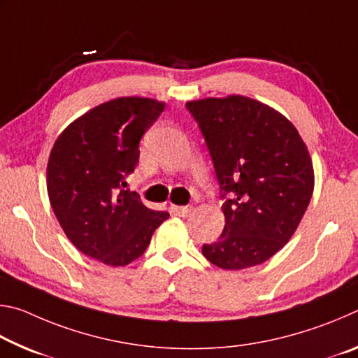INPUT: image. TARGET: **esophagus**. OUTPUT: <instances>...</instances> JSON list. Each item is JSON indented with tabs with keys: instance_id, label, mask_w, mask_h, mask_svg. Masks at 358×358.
Here are the masks:
<instances>
[{
	"instance_id": "34e87169",
	"label": "esophagus",
	"mask_w": 358,
	"mask_h": 358,
	"mask_svg": "<svg viewBox=\"0 0 358 358\" xmlns=\"http://www.w3.org/2000/svg\"><path fill=\"white\" fill-rule=\"evenodd\" d=\"M173 211H175V213H177L178 216L186 217V216L191 215L192 207H189V205H183V207H173Z\"/></svg>"
}]
</instances>
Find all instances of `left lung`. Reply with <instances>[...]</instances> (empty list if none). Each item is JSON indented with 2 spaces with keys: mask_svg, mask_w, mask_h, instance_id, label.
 <instances>
[{
  "mask_svg": "<svg viewBox=\"0 0 358 358\" xmlns=\"http://www.w3.org/2000/svg\"><path fill=\"white\" fill-rule=\"evenodd\" d=\"M213 161L226 226L202 254L224 270L268 260L292 237L314 189L313 162L290 121L245 96L186 104Z\"/></svg>",
  "mask_w": 358,
  "mask_h": 358,
  "instance_id": "1",
  "label": "left lung"
}]
</instances>
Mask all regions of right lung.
<instances>
[{"instance_id":"add662e5","label":"right lung","mask_w":358,"mask_h":358,"mask_svg":"<svg viewBox=\"0 0 358 358\" xmlns=\"http://www.w3.org/2000/svg\"><path fill=\"white\" fill-rule=\"evenodd\" d=\"M164 107L148 98L108 101L71 123L48 157L47 191L59 226L78 251L106 265L141 257L169 217L124 189L141 138Z\"/></svg>"}]
</instances>
